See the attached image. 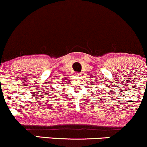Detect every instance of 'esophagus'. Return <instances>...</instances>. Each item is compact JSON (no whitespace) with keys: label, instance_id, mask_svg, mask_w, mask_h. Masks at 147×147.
Segmentation results:
<instances>
[{"label":"esophagus","instance_id":"obj_1","mask_svg":"<svg viewBox=\"0 0 147 147\" xmlns=\"http://www.w3.org/2000/svg\"><path fill=\"white\" fill-rule=\"evenodd\" d=\"M77 76H81L82 74H77Z\"/></svg>","mask_w":147,"mask_h":147}]
</instances>
